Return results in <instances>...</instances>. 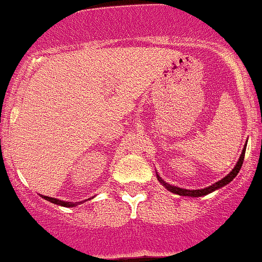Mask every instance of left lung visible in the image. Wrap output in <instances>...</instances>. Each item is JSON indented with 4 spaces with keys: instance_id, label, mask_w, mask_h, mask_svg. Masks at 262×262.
<instances>
[{
    "instance_id": "left-lung-1",
    "label": "left lung",
    "mask_w": 262,
    "mask_h": 262,
    "mask_svg": "<svg viewBox=\"0 0 262 262\" xmlns=\"http://www.w3.org/2000/svg\"><path fill=\"white\" fill-rule=\"evenodd\" d=\"M246 147H247V143H246V146H244V148H243L242 155H240V158H239V160H237V163H236V166H235V168L232 169V171H231L230 173H228V175L226 176V178H223L222 180L216 181L215 184H213V185H210V187H209V188H204V189L189 190V189H183V188L172 187V185H169V184L164 183V181L162 180V179H160L159 176H158V180H159L160 183L163 184L164 187H166L167 189L169 190V192L176 193V194H179V195H190V197H201V195L209 194V193L214 192V190L219 189V188L225 187L226 184H228V183H230V181L234 180V178L237 175V173H239L240 168H242L243 162H244V155H246ZM157 175H158V173H157Z\"/></svg>"
}]
</instances>
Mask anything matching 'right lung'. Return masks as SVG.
Masks as SVG:
<instances>
[{
	"label": "right lung",
	"instance_id": "right-lung-1",
	"mask_svg": "<svg viewBox=\"0 0 262 262\" xmlns=\"http://www.w3.org/2000/svg\"><path fill=\"white\" fill-rule=\"evenodd\" d=\"M41 197H43V195H41ZM43 199H46L47 201L52 202V204L61 205V206H67V207H73V206H75V205L82 204V202H65V201H61V200H57V199H52V197H48V195H44Z\"/></svg>",
	"mask_w": 262,
	"mask_h": 262
}]
</instances>
